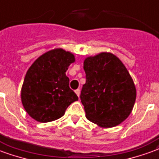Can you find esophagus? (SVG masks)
<instances>
[{
	"label": "esophagus",
	"instance_id": "obj_1",
	"mask_svg": "<svg viewBox=\"0 0 159 159\" xmlns=\"http://www.w3.org/2000/svg\"><path fill=\"white\" fill-rule=\"evenodd\" d=\"M75 93H76V95H78V97H80V90L79 89H77L75 90Z\"/></svg>",
	"mask_w": 159,
	"mask_h": 159
}]
</instances>
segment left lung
<instances>
[{
  "label": "left lung",
  "instance_id": "8db88e82",
  "mask_svg": "<svg viewBox=\"0 0 159 159\" xmlns=\"http://www.w3.org/2000/svg\"><path fill=\"white\" fill-rule=\"evenodd\" d=\"M86 82L81 102L89 121L109 128L120 124L131 114L137 97L132 76L119 58L100 52L84 61Z\"/></svg>",
  "mask_w": 159,
  "mask_h": 159
}]
</instances>
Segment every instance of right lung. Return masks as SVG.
<instances>
[{"mask_svg":"<svg viewBox=\"0 0 159 159\" xmlns=\"http://www.w3.org/2000/svg\"><path fill=\"white\" fill-rule=\"evenodd\" d=\"M75 61L72 52L54 48L30 66L21 86V100L31 117L39 122L55 120L64 115L70 104L78 101L65 74Z\"/></svg>","mask_w":159,"mask_h":159,"instance_id":"add662e5","label":"right lung"}]
</instances>
